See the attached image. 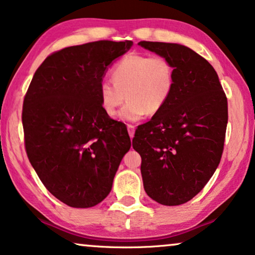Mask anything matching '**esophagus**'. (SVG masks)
<instances>
[{
  "label": "esophagus",
  "instance_id": "34e87169",
  "mask_svg": "<svg viewBox=\"0 0 255 255\" xmlns=\"http://www.w3.org/2000/svg\"><path fill=\"white\" fill-rule=\"evenodd\" d=\"M128 135H130L131 138H133L134 135V127L131 124H128Z\"/></svg>",
  "mask_w": 255,
  "mask_h": 255
}]
</instances>
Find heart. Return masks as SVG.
I'll return each instance as SVG.
<instances>
[{"instance_id": "b5f03b06", "label": "heart", "mask_w": 255, "mask_h": 255, "mask_svg": "<svg viewBox=\"0 0 255 255\" xmlns=\"http://www.w3.org/2000/svg\"><path fill=\"white\" fill-rule=\"evenodd\" d=\"M111 78L112 83L99 84L102 110L114 117L127 98L120 118L135 122L146 114H158L167 103L174 89V67L164 56L128 54L115 65Z\"/></svg>"}]
</instances>
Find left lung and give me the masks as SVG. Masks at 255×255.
Masks as SVG:
<instances>
[{
	"mask_svg": "<svg viewBox=\"0 0 255 255\" xmlns=\"http://www.w3.org/2000/svg\"><path fill=\"white\" fill-rule=\"evenodd\" d=\"M174 67L170 99L138 127L132 146L141 157L144 190L157 203L176 206L203 190L220 163L226 134L227 98L212 65L176 43H138Z\"/></svg>",
	"mask_w": 255,
	"mask_h": 255,
	"instance_id": "obj_1",
	"label": "left lung"
}]
</instances>
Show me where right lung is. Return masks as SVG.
I'll return each instance as SVG.
<instances>
[{"mask_svg": "<svg viewBox=\"0 0 255 255\" xmlns=\"http://www.w3.org/2000/svg\"><path fill=\"white\" fill-rule=\"evenodd\" d=\"M132 41H97L64 48L44 59L22 111L29 161L52 196L76 208L104 200L131 140L98 97L109 65Z\"/></svg>", "mask_w": 255, "mask_h": 255, "instance_id": "1", "label": "right lung"}]
</instances>
